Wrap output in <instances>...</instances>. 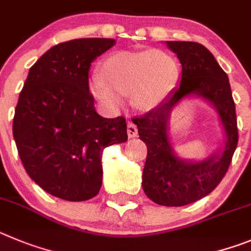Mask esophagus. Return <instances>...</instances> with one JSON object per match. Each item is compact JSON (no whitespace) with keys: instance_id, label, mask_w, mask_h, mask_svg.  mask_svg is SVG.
<instances>
[{"instance_id":"1","label":"esophagus","mask_w":251,"mask_h":251,"mask_svg":"<svg viewBox=\"0 0 251 251\" xmlns=\"http://www.w3.org/2000/svg\"><path fill=\"white\" fill-rule=\"evenodd\" d=\"M127 136L128 139H134L137 136V127L132 123L127 124Z\"/></svg>"}]
</instances>
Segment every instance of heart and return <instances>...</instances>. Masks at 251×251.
Returning <instances> with one entry per match:
<instances>
[{
  "label": "heart",
  "mask_w": 251,
  "mask_h": 251,
  "mask_svg": "<svg viewBox=\"0 0 251 251\" xmlns=\"http://www.w3.org/2000/svg\"><path fill=\"white\" fill-rule=\"evenodd\" d=\"M100 77L90 82V91L106 109L120 110L124 98L136 110L150 111L164 102L179 78V67L168 52L120 51L107 56L100 65Z\"/></svg>",
  "instance_id": "b5f03b06"
}]
</instances>
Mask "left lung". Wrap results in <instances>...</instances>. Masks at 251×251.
Returning <instances> with one entry per match:
<instances>
[{
  "label": "left lung",
  "mask_w": 251,
  "mask_h": 251,
  "mask_svg": "<svg viewBox=\"0 0 251 251\" xmlns=\"http://www.w3.org/2000/svg\"><path fill=\"white\" fill-rule=\"evenodd\" d=\"M166 45L182 66L180 86L157 107L132 119V123L148 148L142 171L146 196L164 206H184L209 195L223 180L238 145V124L229 78L213 53L198 42L166 41ZM190 96L204 98L216 107L226 132L223 150L201 162L177 157L168 137L171 111Z\"/></svg>",
  "instance_id": "8db88e82"
}]
</instances>
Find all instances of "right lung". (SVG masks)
<instances>
[{
  "label": "right lung",
  "instance_id": "1",
  "mask_svg": "<svg viewBox=\"0 0 251 251\" xmlns=\"http://www.w3.org/2000/svg\"><path fill=\"white\" fill-rule=\"evenodd\" d=\"M114 38H77L45 52L28 71L13 117L25 170L46 193L83 201L102 185L103 149L127 141L123 116L96 112L89 90L91 62Z\"/></svg>",
  "mask_w": 251,
  "mask_h": 251
}]
</instances>
